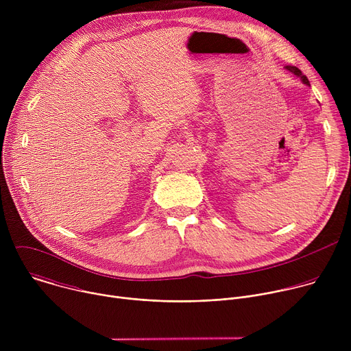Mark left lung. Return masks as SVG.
<instances>
[{
    "instance_id": "left-lung-1",
    "label": "left lung",
    "mask_w": 351,
    "mask_h": 351,
    "mask_svg": "<svg viewBox=\"0 0 351 351\" xmlns=\"http://www.w3.org/2000/svg\"><path fill=\"white\" fill-rule=\"evenodd\" d=\"M286 69H287V71H290V72H291L293 75H295V76H298L300 79H302L304 84L310 86V82H308L307 76H306V75H303V72H302V71H300L298 68H295V66H291V65H287V66H286Z\"/></svg>"
}]
</instances>
